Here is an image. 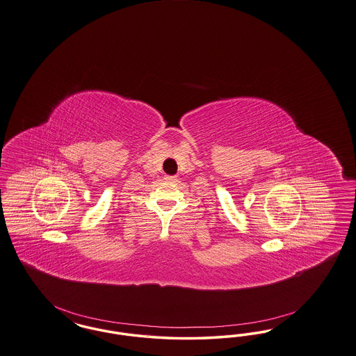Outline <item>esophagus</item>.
Listing matches in <instances>:
<instances>
[{"instance_id": "obj_1", "label": "esophagus", "mask_w": 356, "mask_h": 356, "mask_svg": "<svg viewBox=\"0 0 356 356\" xmlns=\"http://www.w3.org/2000/svg\"><path fill=\"white\" fill-rule=\"evenodd\" d=\"M164 180H165L167 183H176V181H177V177H176V176H165Z\"/></svg>"}]
</instances>
